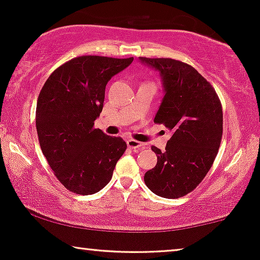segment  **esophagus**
<instances>
[{
	"instance_id": "obj_1",
	"label": "esophagus",
	"mask_w": 260,
	"mask_h": 260,
	"mask_svg": "<svg viewBox=\"0 0 260 260\" xmlns=\"http://www.w3.org/2000/svg\"><path fill=\"white\" fill-rule=\"evenodd\" d=\"M126 144H127V147L131 149H135V150H137V149H143L145 147L144 143H142V142H140V141L133 140V138H131V140H127Z\"/></svg>"
}]
</instances>
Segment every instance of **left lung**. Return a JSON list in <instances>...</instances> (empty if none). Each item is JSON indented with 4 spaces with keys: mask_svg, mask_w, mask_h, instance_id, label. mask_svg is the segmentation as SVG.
Wrapping results in <instances>:
<instances>
[{
    "mask_svg": "<svg viewBox=\"0 0 260 260\" xmlns=\"http://www.w3.org/2000/svg\"><path fill=\"white\" fill-rule=\"evenodd\" d=\"M158 71L165 95L154 122L172 131L166 151L151 147L157 163L144 175L152 193L182 198L197 188L214 162L222 137V108L214 87L194 67L170 58H144Z\"/></svg>",
    "mask_w": 260,
    "mask_h": 260,
    "instance_id": "obj_1",
    "label": "left lung"
}]
</instances>
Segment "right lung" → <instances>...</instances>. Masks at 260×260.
<instances>
[{
  "label": "right lung",
  "instance_id": "add662e5",
  "mask_svg": "<svg viewBox=\"0 0 260 260\" xmlns=\"http://www.w3.org/2000/svg\"><path fill=\"white\" fill-rule=\"evenodd\" d=\"M134 58L83 55L59 66L38 98L37 131L42 154L66 189L94 194L111 180L126 143L95 129L108 81Z\"/></svg>",
  "mask_w": 260,
  "mask_h": 260
}]
</instances>
